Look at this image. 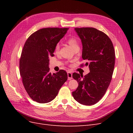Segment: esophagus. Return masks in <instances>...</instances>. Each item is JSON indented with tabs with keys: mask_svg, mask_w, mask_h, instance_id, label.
I'll return each mask as SVG.
<instances>
[{
	"mask_svg": "<svg viewBox=\"0 0 133 133\" xmlns=\"http://www.w3.org/2000/svg\"><path fill=\"white\" fill-rule=\"evenodd\" d=\"M67 73H68V79L69 80L72 79L73 77H72V73H71V72L68 71Z\"/></svg>",
	"mask_w": 133,
	"mask_h": 133,
	"instance_id": "obj_1",
	"label": "esophagus"
}]
</instances>
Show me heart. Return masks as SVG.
Instances as JSON below:
<instances>
[{"label":"heart","mask_w":133,"mask_h":133,"mask_svg":"<svg viewBox=\"0 0 133 133\" xmlns=\"http://www.w3.org/2000/svg\"><path fill=\"white\" fill-rule=\"evenodd\" d=\"M67 43L68 44H69V45L73 48L74 50L78 48H79V43L78 42V40L76 39L75 37H70L69 38H68L67 40ZM59 50V45L58 44L56 45L55 48V52H58Z\"/></svg>","instance_id":"1"}]
</instances>
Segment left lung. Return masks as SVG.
<instances>
[{"label":"left lung","mask_w":133,"mask_h":133,"mask_svg":"<svg viewBox=\"0 0 133 133\" xmlns=\"http://www.w3.org/2000/svg\"><path fill=\"white\" fill-rule=\"evenodd\" d=\"M75 30L82 41V58L87 62L85 65H89L90 73L84 76L73 74L79 85L72 95L83 105H94L105 94L111 80L115 58L114 46L106 34L95 28H75Z\"/></svg>","instance_id":"left-lung-1"}]
</instances>
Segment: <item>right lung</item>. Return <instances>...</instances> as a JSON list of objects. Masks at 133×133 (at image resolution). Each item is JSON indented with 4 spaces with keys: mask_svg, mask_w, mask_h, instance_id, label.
<instances>
[{
    "mask_svg": "<svg viewBox=\"0 0 133 133\" xmlns=\"http://www.w3.org/2000/svg\"><path fill=\"white\" fill-rule=\"evenodd\" d=\"M69 28H46L30 35L25 42L19 61L20 74L28 94L34 101L47 103L55 99L67 79L64 70L49 73L50 56Z\"/></svg>",
    "mask_w": 133,
    "mask_h": 133,
    "instance_id": "right-lung-1",
    "label": "right lung"
}]
</instances>
